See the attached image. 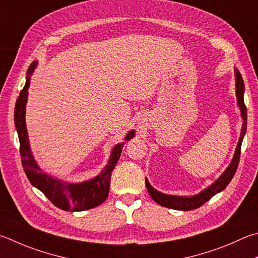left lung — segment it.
Instances as JSON below:
<instances>
[{"mask_svg":"<svg viewBox=\"0 0 258 258\" xmlns=\"http://www.w3.org/2000/svg\"><path fill=\"white\" fill-rule=\"evenodd\" d=\"M243 91H245V84H243V80L241 74L236 70V93H237V101L238 106H239L241 116H242V127L239 141H238L235 156L230 165L227 168V170L220 176L219 179L213 182L212 185L209 186L207 189L201 191L200 194L191 196V198H184V196H174V195H166L162 194L160 191H158L153 188V187L149 184L147 178H145V186L151 198L154 200V202L162 205V207L174 209V210H180V211H190L195 210L200 207H202L204 203H207L210 199H212L215 194H218L219 191L223 190L229 185V182L231 181L232 177L235 176L238 165H239V159H240V152H241V142L243 139V135L246 133L247 128V108L245 102H243Z\"/></svg>","mask_w":258,"mask_h":258,"instance_id":"8db88e82","label":"left lung"}]
</instances>
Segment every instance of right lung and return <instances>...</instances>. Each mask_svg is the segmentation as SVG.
<instances>
[{
    "label": "right lung",
    "mask_w": 258,
    "mask_h": 258,
    "mask_svg": "<svg viewBox=\"0 0 258 258\" xmlns=\"http://www.w3.org/2000/svg\"><path fill=\"white\" fill-rule=\"evenodd\" d=\"M36 65L37 62H34L28 70L26 84L20 91L15 108V124L18 132L19 142H20V156L23 169H25L26 175L31 182V185H34L40 191H43L44 195L55 207L64 211H71V212H79V211L96 208L101 203H104L106 199L108 198L111 171L114 170L116 163L118 161L124 143L117 144L113 149L108 165L104 168V170L99 175L93 178V179L80 182V184L63 182L54 179L51 176L46 175L45 172L41 171L31 154L25 121L28 88H29L30 84V76L34 72ZM133 137L134 131H131L126 135L125 140L128 141Z\"/></svg>",
    "instance_id": "1"
}]
</instances>
